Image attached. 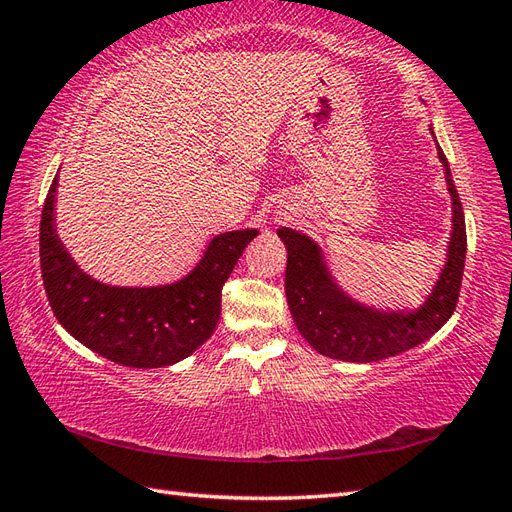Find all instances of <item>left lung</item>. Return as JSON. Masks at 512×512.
Masks as SVG:
<instances>
[{"label": "left lung", "instance_id": "obj_1", "mask_svg": "<svg viewBox=\"0 0 512 512\" xmlns=\"http://www.w3.org/2000/svg\"><path fill=\"white\" fill-rule=\"evenodd\" d=\"M436 138V136H433ZM447 189L453 206V231L442 273L418 308H376L345 292L325 266L321 246L306 233L281 226L277 235L288 250L286 299L292 319L314 350L347 363H374L396 356L431 339L451 319L458 303L464 259L466 226L449 160L438 145Z\"/></svg>", "mask_w": 512, "mask_h": 512}]
</instances>
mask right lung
<instances>
[{
    "label": "right lung",
    "mask_w": 512,
    "mask_h": 512,
    "mask_svg": "<svg viewBox=\"0 0 512 512\" xmlns=\"http://www.w3.org/2000/svg\"><path fill=\"white\" fill-rule=\"evenodd\" d=\"M59 173L39 226L43 288L54 317L76 341L125 367H167L191 356L213 334L222 286L257 228L215 235L191 273L162 286H112L74 262L54 228Z\"/></svg>",
    "instance_id": "obj_1"
}]
</instances>
